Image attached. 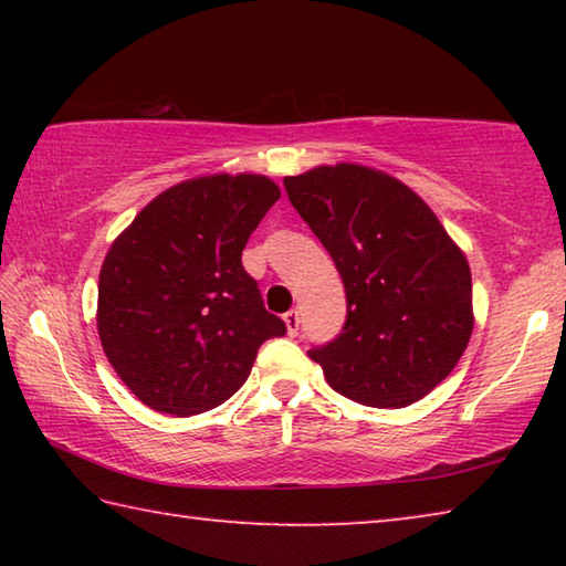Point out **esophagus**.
<instances>
[{
	"label": "esophagus",
	"mask_w": 566,
	"mask_h": 566,
	"mask_svg": "<svg viewBox=\"0 0 566 566\" xmlns=\"http://www.w3.org/2000/svg\"><path fill=\"white\" fill-rule=\"evenodd\" d=\"M284 324H286V332H290V337H294L296 332H300V312L290 310L284 314Z\"/></svg>",
	"instance_id": "34e87169"
}]
</instances>
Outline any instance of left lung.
<instances>
[{"instance_id":"obj_1","label":"left lung","mask_w":566,"mask_h":566,"mask_svg":"<svg viewBox=\"0 0 566 566\" xmlns=\"http://www.w3.org/2000/svg\"><path fill=\"white\" fill-rule=\"evenodd\" d=\"M332 254L347 322L310 349L329 387L377 409L409 407L444 381L472 337V272L424 199L375 167L322 165L284 177Z\"/></svg>"}]
</instances>
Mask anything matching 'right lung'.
<instances>
[{"mask_svg":"<svg viewBox=\"0 0 566 566\" xmlns=\"http://www.w3.org/2000/svg\"><path fill=\"white\" fill-rule=\"evenodd\" d=\"M264 175L169 187L114 239L99 272L97 332L119 379L161 415H202L244 385L256 349L282 337L242 249L280 199Z\"/></svg>","mask_w":566,"mask_h":566,"instance_id":"obj_1","label":"right lung"}]
</instances>
